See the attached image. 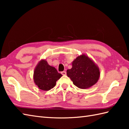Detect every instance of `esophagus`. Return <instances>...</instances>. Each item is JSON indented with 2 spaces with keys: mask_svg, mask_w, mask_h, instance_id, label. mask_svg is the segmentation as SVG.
Segmentation results:
<instances>
[{
  "mask_svg": "<svg viewBox=\"0 0 129 129\" xmlns=\"http://www.w3.org/2000/svg\"><path fill=\"white\" fill-rule=\"evenodd\" d=\"M61 73L62 75H65L67 74V72H65V71H63V72H62Z\"/></svg>",
  "mask_w": 129,
  "mask_h": 129,
  "instance_id": "1",
  "label": "esophagus"
}]
</instances>
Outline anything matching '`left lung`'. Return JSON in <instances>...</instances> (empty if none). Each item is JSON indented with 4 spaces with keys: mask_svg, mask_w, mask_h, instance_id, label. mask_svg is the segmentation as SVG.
Returning <instances> with one entry per match:
<instances>
[{
    "mask_svg": "<svg viewBox=\"0 0 129 129\" xmlns=\"http://www.w3.org/2000/svg\"><path fill=\"white\" fill-rule=\"evenodd\" d=\"M67 75L75 86L86 89L96 83L100 71L94 62L87 56H79L72 63V68L67 70Z\"/></svg>",
    "mask_w": 129,
    "mask_h": 129,
    "instance_id": "obj_1",
    "label": "left lung"
}]
</instances>
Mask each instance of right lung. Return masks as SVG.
Segmentation results:
<instances>
[{
	"label": "right lung",
	"mask_w": 129,
	"mask_h": 129,
	"mask_svg": "<svg viewBox=\"0 0 129 129\" xmlns=\"http://www.w3.org/2000/svg\"><path fill=\"white\" fill-rule=\"evenodd\" d=\"M55 68L49 65L46 60H41L34 72V80L41 90L48 91L55 86L56 81L61 77Z\"/></svg>",
	"instance_id": "1"
}]
</instances>
